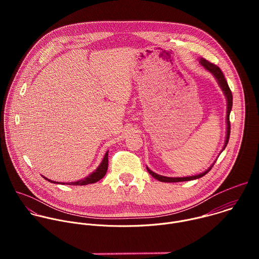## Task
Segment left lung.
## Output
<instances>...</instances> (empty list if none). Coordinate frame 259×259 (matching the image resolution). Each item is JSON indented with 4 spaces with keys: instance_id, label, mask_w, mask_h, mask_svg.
<instances>
[{
    "instance_id": "8db88e82",
    "label": "left lung",
    "mask_w": 259,
    "mask_h": 259,
    "mask_svg": "<svg viewBox=\"0 0 259 259\" xmlns=\"http://www.w3.org/2000/svg\"><path fill=\"white\" fill-rule=\"evenodd\" d=\"M199 62H200V64H201L206 70H208L210 73H212V76H213V77L215 78V80L217 81V83H218L220 89L223 90V92H224V94H225V96H226V99H227V105H228V106H227V135H226V141H225L224 147H223V150H221V152H223V151L226 149V146H227V144H228V142H229V139H230V133H231L230 114H231V110H232V107H233V94H232V91H231V89H230V87H229V85H228V82H227V80H226V78H225V76H224L223 71H221V69H220L217 65H215V64H213V63L207 61V60L204 59V58H200V59H199ZM221 152H220V153H221ZM214 163H215V161H214ZM214 163H213L206 171H204V172H202V173H200V174H197V175L187 176V177H168V176H163V175H160V174L155 173L154 171H152L147 166H146V170L149 171V173H150L154 178H156V179L159 180V181H162V182H180V181H189V180H194V179L201 178L202 176L206 175V174L211 170V168H212V166L214 165Z\"/></svg>"
}]
</instances>
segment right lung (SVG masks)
<instances>
[{"label":"right lung","mask_w":259,"mask_h":259,"mask_svg":"<svg viewBox=\"0 0 259 259\" xmlns=\"http://www.w3.org/2000/svg\"><path fill=\"white\" fill-rule=\"evenodd\" d=\"M108 151L105 153L101 163L99 164V166L95 169V171H93L92 173H90L88 176H86L85 178L83 179H79L77 181H73V182H66V184H70V186H86V184H89V183H95L97 182L98 180H100L101 178H103V176L106 174V171H107V165H108ZM43 176V175H42ZM43 178H45L46 180H48L49 182H52V183H60V184H65L64 182H57V181H54V180H51V179H48L46 178L45 176H43Z\"/></svg>","instance_id":"right-lung-1"}]
</instances>
